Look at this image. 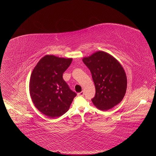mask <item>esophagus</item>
I'll return each instance as SVG.
<instances>
[{"label":"esophagus","mask_w":156,"mask_h":156,"mask_svg":"<svg viewBox=\"0 0 156 156\" xmlns=\"http://www.w3.org/2000/svg\"><path fill=\"white\" fill-rule=\"evenodd\" d=\"M77 95L78 96H83L84 95V91H81V92L77 93Z\"/></svg>","instance_id":"obj_1"}]
</instances>
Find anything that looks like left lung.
<instances>
[{
  "label": "left lung",
  "mask_w": 156,
  "mask_h": 156,
  "mask_svg": "<svg viewBox=\"0 0 156 156\" xmlns=\"http://www.w3.org/2000/svg\"><path fill=\"white\" fill-rule=\"evenodd\" d=\"M82 61L90 70L95 85V96L91 99L94 105L107 111L120 103L127 87L125 72L120 62L103 51L84 57Z\"/></svg>",
  "instance_id": "left-lung-1"
}]
</instances>
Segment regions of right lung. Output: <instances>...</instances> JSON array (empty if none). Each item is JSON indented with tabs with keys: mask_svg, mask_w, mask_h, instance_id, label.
Instances as JSON below:
<instances>
[{
	"mask_svg": "<svg viewBox=\"0 0 156 156\" xmlns=\"http://www.w3.org/2000/svg\"><path fill=\"white\" fill-rule=\"evenodd\" d=\"M72 58L47 55L36 64L30 80V94L38 110L50 118L62 116L70 108L76 93L63 79Z\"/></svg>",
	"mask_w": 156,
	"mask_h": 156,
	"instance_id": "right-lung-1",
	"label": "right lung"
}]
</instances>
